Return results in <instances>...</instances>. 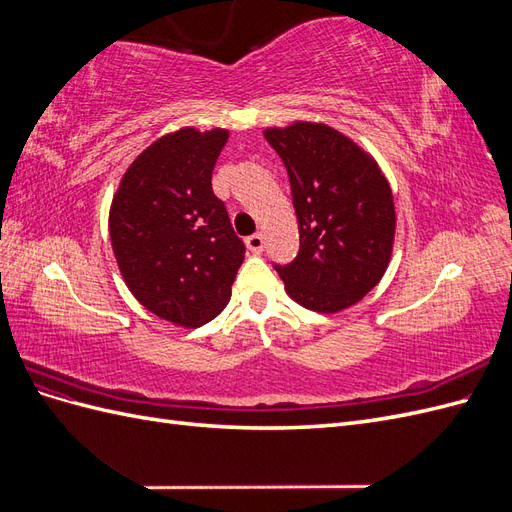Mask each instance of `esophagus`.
I'll list each match as a JSON object with an SVG mask.
<instances>
[{"label": "esophagus", "mask_w": 512, "mask_h": 512, "mask_svg": "<svg viewBox=\"0 0 512 512\" xmlns=\"http://www.w3.org/2000/svg\"><path fill=\"white\" fill-rule=\"evenodd\" d=\"M245 243H247V250L254 254H260L262 250H265V237H262L260 232H256V235H252V237H247Z\"/></svg>", "instance_id": "1"}]
</instances>
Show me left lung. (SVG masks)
Here are the masks:
<instances>
[{
  "label": "left lung",
  "instance_id": "8db88e82",
  "mask_svg": "<svg viewBox=\"0 0 512 512\" xmlns=\"http://www.w3.org/2000/svg\"><path fill=\"white\" fill-rule=\"evenodd\" d=\"M282 158L299 222V254L275 265L299 305L335 314L359 303L389 267L395 239L391 185L376 160L324 123L265 130Z\"/></svg>",
  "mask_w": 512,
  "mask_h": 512
}]
</instances>
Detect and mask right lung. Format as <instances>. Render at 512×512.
<instances>
[{"label": "right lung", "mask_w": 512, "mask_h": 512, "mask_svg": "<svg viewBox=\"0 0 512 512\" xmlns=\"http://www.w3.org/2000/svg\"><path fill=\"white\" fill-rule=\"evenodd\" d=\"M228 130L181 128L158 138L123 175L108 230L130 292L179 327H200L230 301L245 245L213 194Z\"/></svg>", "instance_id": "obj_1"}]
</instances>
